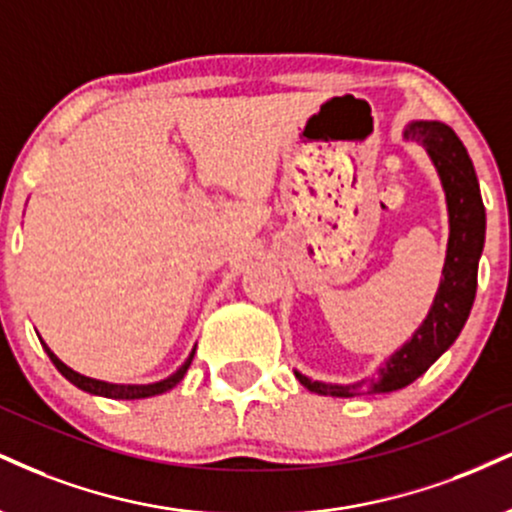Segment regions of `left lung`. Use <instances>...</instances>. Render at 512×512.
I'll use <instances>...</instances> for the list:
<instances>
[{
    "instance_id": "1",
    "label": "left lung",
    "mask_w": 512,
    "mask_h": 512,
    "mask_svg": "<svg viewBox=\"0 0 512 512\" xmlns=\"http://www.w3.org/2000/svg\"><path fill=\"white\" fill-rule=\"evenodd\" d=\"M403 140H415L427 150L446 195L448 245L439 288L424 322L403 346L381 362L374 377L350 381V384H331V381L310 379L295 369V379L319 396H374V393L405 389L453 346L470 317L486 236L484 202L472 159L453 128L441 121H410L403 131Z\"/></svg>"
}]
</instances>
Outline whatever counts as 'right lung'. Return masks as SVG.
<instances>
[{"mask_svg": "<svg viewBox=\"0 0 512 512\" xmlns=\"http://www.w3.org/2000/svg\"><path fill=\"white\" fill-rule=\"evenodd\" d=\"M40 343H42V348H45V353L49 355V360L54 362V367H57L59 372L71 381L73 386H78V389L85 391V393H92V396L114 398V400H140V398L159 396V393L171 391L178 384V381L186 377L190 362H193V357H195V348H193V350H190L188 360L183 362V365L178 367L174 374H169L166 379L152 381V384H114V381H102V379L85 377V374H80V372H76V369H71L69 365H64V362H61L59 357L52 353V348H49L47 343L42 341V338H40Z\"/></svg>", "mask_w": 512, "mask_h": 512, "instance_id": "add662e5", "label": "right lung"}]
</instances>
